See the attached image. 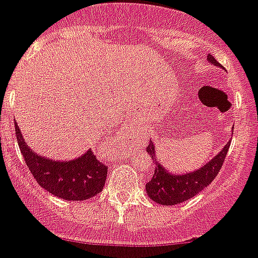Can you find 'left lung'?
<instances>
[{"label":"left lung","instance_id":"left-lung-1","mask_svg":"<svg viewBox=\"0 0 258 258\" xmlns=\"http://www.w3.org/2000/svg\"><path fill=\"white\" fill-rule=\"evenodd\" d=\"M208 61L216 66H219V62L212 54L208 55ZM230 144L231 142H228L222 151L207 165H204L201 169L194 172H185L183 175H175V174H170L161 163L157 162L154 144L151 140L147 147V152L153 158L156 169H154L151 180L145 184L148 196L151 197L154 203L161 204V205H176L196 196L218 175L219 170L225 162Z\"/></svg>","mask_w":258,"mask_h":258}]
</instances>
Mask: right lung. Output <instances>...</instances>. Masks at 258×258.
<instances>
[{
    "label": "right lung",
    "mask_w": 258,
    "mask_h": 258,
    "mask_svg": "<svg viewBox=\"0 0 258 258\" xmlns=\"http://www.w3.org/2000/svg\"><path fill=\"white\" fill-rule=\"evenodd\" d=\"M15 135L31 174L49 194L67 201H83L102 191L107 166L97 160L91 149L76 160L53 161L31 151L17 123Z\"/></svg>",
    "instance_id": "right-lung-1"
}]
</instances>
